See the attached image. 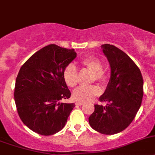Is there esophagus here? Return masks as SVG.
<instances>
[{"mask_svg":"<svg viewBox=\"0 0 155 155\" xmlns=\"http://www.w3.org/2000/svg\"><path fill=\"white\" fill-rule=\"evenodd\" d=\"M75 104H76L77 106H81V105H83L84 103H82V102H76V103H75Z\"/></svg>","mask_w":155,"mask_h":155,"instance_id":"obj_1","label":"esophagus"}]
</instances>
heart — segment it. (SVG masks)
Returning <instances> with one entry per match:
<instances>
[{
    "label": "heart",
    "mask_w": 155,
    "mask_h": 155,
    "mask_svg": "<svg viewBox=\"0 0 155 155\" xmlns=\"http://www.w3.org/2000/svg\"><path fill=\"white\" fill-rule=\"evenodd\" d=\"M81 64L84 68L91 71V81H97L104 84L107 80V74L102 68V61L96 56H89L81 61ZM63 78L66 84L70 87H74L78 81V72L74 64H70L64 68ZM101 94V91L96 85L80 87L73 92V98L78 102H87Z\"/></svg>",
    "instance_id": "heart-1"
}]
</instances>
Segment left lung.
Masks as SVG:
<instances>
[{
	"label": "left lung",
	"instance_id": "left-lung-1",
	"mask_svg": "<svg viewBox=\"0 0 155 155\" xmlns=\"http://www.w3.org/2000/svg\"><path fill=\"white\" fill-rule=\"evenodd\" d=\"M111 68L105 92L100 97L107 106L95 104L90 126L104 135H114L126 129L135 119L143 97V78L140 69L124 51L110 44L102 45Z\"/></svg>",
	"mask_w": 155,
	"mask_h": 155
}]
</instances>
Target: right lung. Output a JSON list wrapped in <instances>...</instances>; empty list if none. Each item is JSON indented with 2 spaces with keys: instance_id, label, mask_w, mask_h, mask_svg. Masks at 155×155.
Listing matches in <instances>:
<instances>
[{
  "instance_id": "right-lung-1",
  "label": "right lung",
  "mask_w": 155,
  "mask_h": 155,
  "mask_svg": "<svg viewBox=\"0 0 155 155\" xmlns=\"http://www.w3.org/2000/svg\"><path fill=\"white\" fill-rule=\"evenodd\" d=\"M76 56L74 49L51 44L34 53L20 68L14 101L20 119L33 132L51 135L65 126L74 104L61 102L71 97L63 71Z\"/></svg>"
}]
</instances>
